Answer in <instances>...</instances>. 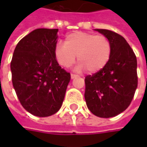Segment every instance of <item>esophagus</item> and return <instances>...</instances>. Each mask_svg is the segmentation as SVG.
Returning <instances> with one entry per match:
<instances>
[{
  "mask_svg": "<svg viewBox=\"0 0 147 147\" xmlns=\"http://www.w3.org/2000/svg\"><path fill=\"white\" fill-rule=\"evenodd\" d=\"M78 74H71V78L73 79V78H76V77H78Z\"/></svg>",
  "mask_w": 147,
  "mask_h": 147,
  "instance_id": "34e87169",
  "label": "esophagus"
}]
</instances>
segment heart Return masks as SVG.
Here are the masks:
<instances>
[{
  "label": "heart",
  "instance_id": "obj_1",
  "mask_svg": "<svg viewBox=\"0 0 147 147\" xmlns=\"http://www.w3.org/2000/svg\"><path fill=\"white\" fill-rule=\"evenodd\" d=\"M111 42L104 35L74 32L67 35L64 44L58 43L54 55L59 65L69 68L76 60L80 62L78 69H87L89 73L101 70L110 61Z\"/></svg>",
  "mask_w": 147,
  "mask_h": 147
}]
</instances>
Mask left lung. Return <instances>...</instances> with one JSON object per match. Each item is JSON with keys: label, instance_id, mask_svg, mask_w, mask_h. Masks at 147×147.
I'll use <instances>...</instances> for the list:
<instances>
[{"label": "left lung", "instance_id": "left-lung-1", "mask_svg": "<svg viewBox=\"0 0 147 147\" xmlns=\"http://www.w3.org/2000/svg\"><path fill=\"white\" fill-rule=\"evenodd\" d=\"M111 42L110 61L85 78L84 97L89 110L100 118H110L127 109L138 88L137 57L121 35L107 29H95Z\"/></svg>", "mask_w": 147, "mask_h": 147}]
</instances>
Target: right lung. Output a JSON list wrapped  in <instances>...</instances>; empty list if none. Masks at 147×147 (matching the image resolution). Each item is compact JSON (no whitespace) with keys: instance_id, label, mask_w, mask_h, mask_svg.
Segmentation results:
<instances>
[{"instance_id":"right-lung-1","label":"right lung","mask_w":147,"mask_h":147,"mask_svg":"<svg viewBox=\"0 0 147 147\" xmlns=\"http://www.w3.org/2000/svg\"><path fill=\"white\" fill-rule=\"evenodd\" d=\"M57 32V28L31 32L17 44L10 63L12 83L20 103L37 117L52 115L60 109L70 81V74L55 58Z\"/></svg>"}]
</instances>
